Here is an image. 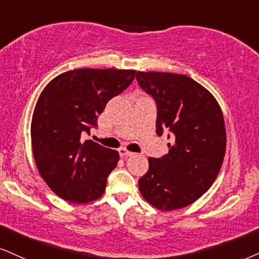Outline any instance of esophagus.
Wrapping results in <instances>:
<instances>
[{
	"instance_id": "1",
	"label": "esophagus",
	"mask_w": 259,
	"mask_h": 259,
	"mask_svg": "<svg viewBox=\"0 0 259 259\" xmlns=\"http://www.w3.org/2000/svg\"><path fill=\"white\" fill-rule=\"evenodd\" d=\"M119 154H120L121 157H130V156L135 155V154H133V152H131V151H128V150H126V149H120L119 150Z\"/></svg>"
}]
</instances>
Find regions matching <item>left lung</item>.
<instances>
[{
  "instance_id": "obj_1",
  "label": "left lung",
  "mask_w": 259,
  "mask_h": 259,
  "mask_svg": "<svg viewBox=\"0 0 259 259\" xmlns=\"http://www.w3.org/2000/svg\"><path fill=\"white\" fill-rule=\"evenodd\" d=\"M137 81L157 107L156 133L169 132V151L149 158L139 179L145 200L163 211L200 198L218 178L226 152V127L215 97L190 76L137 72Z\"/></svg>"
}]
</instances>
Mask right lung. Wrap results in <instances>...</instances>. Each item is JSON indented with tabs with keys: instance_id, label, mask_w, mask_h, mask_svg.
<instances>
[{
	"instance_id": "obj_1",
	"label": "right lung",
	"mask_w": 259,
	"mask_h": 259,
	"mask_svg": "<svg viewBox=\"0 0 259 259\" xmlns=\"http://www.w3.org/2000/svg\"><path fill=\"white\" fill-rule=\"evenodd\" d=\"M135 76L132 69L79 68L57 75L41 91L31 122L32 151L40 177L60 198L81 204L104 193L119 152L82 136Z\"/></svg>"
}]
</instances>
